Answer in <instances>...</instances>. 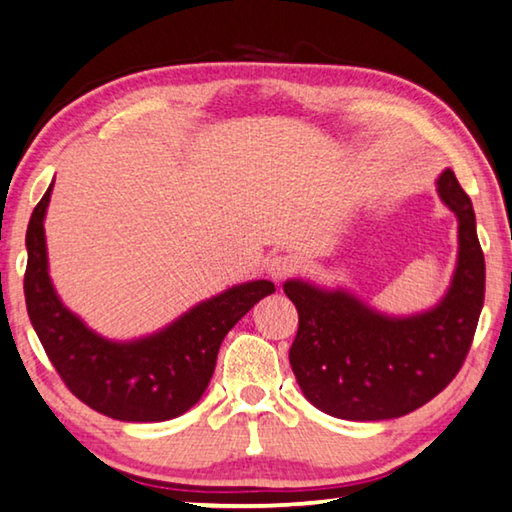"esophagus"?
I'll return each instance as SVG.
<instances>
[{"mask_svg": "<svg viewBox=\"0 0 512 512\" xmlns=\"http://www.w3.org/2000/svg\"><path fill=\"white\" fill-rule=\"evenodd\" d=\"M295 270H297V261L288 254L272 256L270 263H267V274H270L274 281H283L286 276H290Z\"/></svg>", "mask_w": 512, "mask_h": 512, "instance_id": "esophagus-1", "label": "esophagus"}]
</instances>
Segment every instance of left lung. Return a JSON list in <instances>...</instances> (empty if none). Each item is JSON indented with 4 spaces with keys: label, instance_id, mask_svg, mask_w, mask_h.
Returning a JSON list of instances; mask_svg holds the SVG:
<instances>
[{
    "label": "left lung",
    "instance_id": "obj_1",
    "mask_svg": "<svg viewBox=\"0 0 512 512\" xmlns=\"http://www.w3.org/2000/svg\"><path fill=\"white\" fill-rule=\"evenodd\" d=\"M438 195L458 217V263L431 311L388 317L345 290L286 281L299 329L290 365L304 397L340 420L372 422L413 413L454 381L472 347L485 297V261L472 199L445 170Z\"/></svg>",
    "mask_w": 512,
    "mask_h": 512
}]
</instances>
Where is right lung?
<instances>
[{
    "mask_svg": "<svg viewBox=\"0 0 512 512\" xmlns=\"http://www.w3.org/2000/svg\"><path fill=\"white\" fill-rule=\"evenodd\" d=\"M52 186L31 213L24 272L29 320L45 354L72 395L106 417L165 422L183 415L204 395L224 335L254 304L272 295L274 283L233 286L149 338L106 340L67 311L49 279L43 220Z\"/></svg>",
    "mask_w": 512,
    "mask_h": 512,
    "instance_id": "add662e5",
    "label": "right lung"
}]
</instances>
